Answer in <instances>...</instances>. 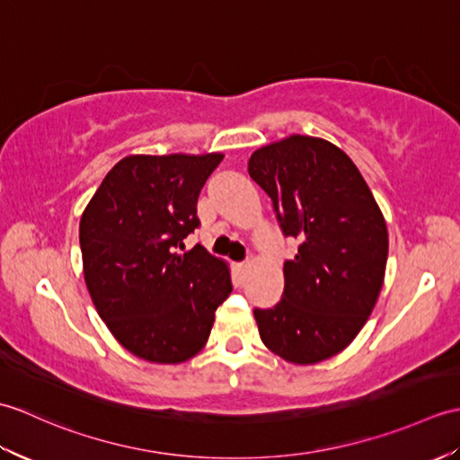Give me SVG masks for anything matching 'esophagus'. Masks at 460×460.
I'll return each instance as SVG.
<instances>
[{
	"mask_svg": "<svg viewBox=\"0 0 460 460\" xmlns=\"http://www.w3.org/2000/svg\"><path fill=\"white\" fill-rule=\"evenodd\" d=\"M249 262H239V265H237V272H239V275L241 277H245L247 275V272H249Z\"/></svg>",
	"mask_w": 460,
	"mask_h": 460,
	"instance_id": "34e87169",
	"label": "esophagus"
}]
</instances>
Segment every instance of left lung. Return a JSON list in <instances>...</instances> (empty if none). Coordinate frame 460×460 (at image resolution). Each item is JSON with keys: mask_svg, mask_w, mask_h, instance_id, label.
Segmentation results:
<instances>
[{"mask_svg": "<svg viewBox=\"0 0 460 460\" xmlns=\"http://www.w3.org/2000/svg\"><path fill=\"white\" fill-rule=\"evenodd\" d=\"M249 175L282 233L300 241L285 262L282 300L255 308L261 340L290 364H318L346 349L376 306L389 249L384 213L349 155L314 136L262 146Z\"/></svg>", "mask_w": 460, "mask_h": 460, "instance_id": "1", "label": "left lung"}]
</instances>
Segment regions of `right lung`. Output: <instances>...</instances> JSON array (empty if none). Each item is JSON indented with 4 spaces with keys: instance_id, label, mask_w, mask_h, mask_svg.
I'll use <instances>...</instances> for the list:
<instances>
[{
    "instance_id": "add662e5",
    "label": "right lung",
    "mask_w": 460,
    "mask_h": 460,
    "mask_svg": "<svg viewBox=\"0 0 460 460\" xmlns=\"http://www.w3.org/2000/svg\"><path fill=\"white\" fill-rule=\"evenodd\" d=\"M223 154L126 155L81 217L84 282L119 344L152 364H181L205 346L231 295L227 262L201 245L198 198Z\"/></svg>"
}]
</instances>
